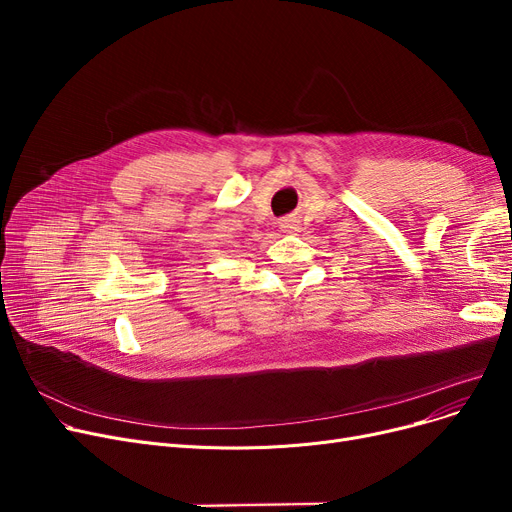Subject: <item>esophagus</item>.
Here are the masks:
<instances>
[{"label":"esophagus","mask_w":512,"mask_h":512,"mask_svg":"<svg viewBox=\"0 0 512 512\" xmlns=\"http://www.w3.org/2000/svg\"><path fill=\"white\" fill-rule=\"evenodd\" d=\"M280 228H282L284 232L299 230V220H297V218H284V220H280Z\"/></svg>","instance_id":"obj_1"}]
</instances>
